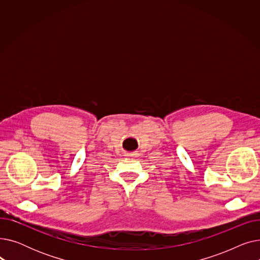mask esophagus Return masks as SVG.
Here are the masks:
<instances>
[{"mask_svg": "<svg viewBox=\"0 0 260 260\" xmlns=\"http://www.w3.org/2000/svg\"><path fill=\"white\" fill-rule=\"evenodd\" d=\"M135 155H136V154H132V153H129V154H126V157L132 158V157H135Z\"/></svg>", "mask_w": 260, "mask_h": 260, "instance_id": "34e87169", "label": "esophagus"}]
</instances>
